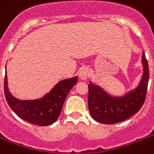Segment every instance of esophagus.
Wrapping results in <instances>:
<instances>
[{
  "instance_id": "1",
  "label": "esophagus",
  "mask_w": 154,
  "mask_h": 154,
  "mask_svg": "<svg viewBox=\"0 0 154 154\" xmlns=\"http://www.w3.org/2000/svg\"><path fill=\"white\" fill-rule=\"evenodd\" d=\"M89 75H90V71H89V69L85 68V69H82L79 72V77L82 80H85L87 79L88 77H89Z\"/></svg>"
}]
</instances>
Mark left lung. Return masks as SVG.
<instances>
[{"label":"left lung","instance_id":"1","mask_svg":"<svg viewBox=\"0 0 154 154\" xmlns=\"http://www.w3.org/2000/svg\"><path fill=\"white\" fill-rule=\"evenodd\" d=\"M142 77L136 89L124 96L109 94L99 85L90 82L88 85V106L90 116L98 123L114 124L124 121L140 111L144 104L149 78V65L145 53H142Z\"/></svg>","mask_w":154,"mask_h":154}]
</instances>
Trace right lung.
Returning <instances> with one entry per match:
<instances>
[{
    "label": "right lung",
    "mask_w": 154,
    "mask_h": 154,
    "mask_svg": "<svg viewBox=\"0 0 154 154\" xmlns=\"http://www.w3.org/2000/svg\"><path fill=\"white\" fill-rule=\"evenodd\" d=\"M77 82V77L62 80L43 98L35 100H20L9 92L5 73V96L10 108L21 119L38 126H48L58 119L64 100Z\"/></svg>",
    "instance_id": "add662e5"
}]
</instances>
